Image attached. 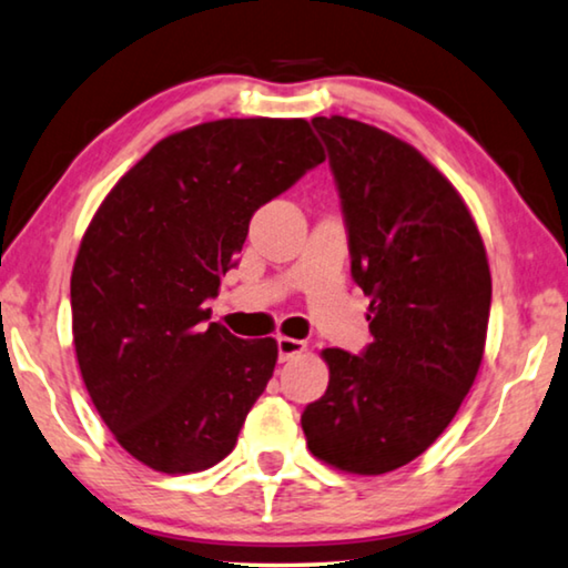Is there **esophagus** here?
Listing matches in <instances>:
<instances>
[{"label": "esophagus", "instance_id": "esophagus-1", "mask_svg": "<svg viewBox=\"0 0 568 568\" xmlns=\"http://www.w3.org/2000/svg\"><path fill=\"white\" fill-rule=\"evenodd\" d=\"M303 352H306V342H301V338H291V336H277V354H281V362L298 357Z\"/></svg>", "mask_w": 568, "mask_h": 568}]
</instances>
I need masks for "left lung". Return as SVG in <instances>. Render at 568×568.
Returning <instances> with one entry per match:
<instances>
[{
	"label": "left lung",
	"instance_id": "left-lung-1",
	"mask_svg": "<svg viewBox=\"0 0 568 568\" xmlns=\"http://www.w3.org/2000/svg\"><path fill=\"white\" fill-rule=\"evenodd\" d=\"M313 126L342 193L372 344L362 357L321 352L328 387L301 426L316 459L372 477L420 456L459 410L485 357L493 275L469 206L416 148L349 116Z\"/></svg>",
	"mask_w": 568,
	"mask_h": 568
}]
</instances>
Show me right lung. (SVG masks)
<instances>
[{"instance_id": "1", "label": "right lung", "mask_w": 568, "mask_h": 568, "mask_svg": "<svg viewBox=\"0 0 568 568\" xmlns=\"http://www.w3.org/2000/svg\"><path fill=\"white\" fill-rule=\"evenodd\" d=\"M324 148L306 120H216L168 134L83 232L71 273L73 346L91 403L126 454L163 474L232 452L277 342L206 324L250 219Z\"/></svg>"}]
</instances>
